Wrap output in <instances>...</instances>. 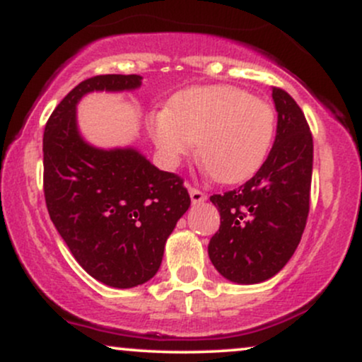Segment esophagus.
<instances>
[{
  "label": "esophagus",
  "mask_w": 362,
  "mask_h": 362,
  "mask_svg": "<svg viewBox=\"0 0 362 362\" xmlns=\"http://www.w3.org/2000/svg\"><path fill=\"white\" fill-rule=\"evenodd\" d=\"M189 194H190V199H192L194 204H199V202H204L207 199V194L202 192V190L195 189V187H189Z\"/></svg>",
  "instance_id": "34e87169"
}]
</instances>
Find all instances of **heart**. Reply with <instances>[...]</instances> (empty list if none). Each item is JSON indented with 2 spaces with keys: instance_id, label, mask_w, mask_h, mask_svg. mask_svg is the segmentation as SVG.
<instances>
[{
  "instance_id": "heart-1",
  "label": "heart",
  "mask_w": 362,
  "mask_h": 362,
  "mask_svg": "<svg viewBox=\"0 0 362 362\" xmlns=\"http://www.w3.org/2000/svg\"><path fill=\"white\" fill-rule=\"evenodd\" d=\"M148 132L168 168L194 149L207 172L221 184L255 175L271 153L277 112L271 102L230 85L194 86L178 91L165 110L146 117Z\"/></svg>"
}]
</instances>
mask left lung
<instances>
[{
    "label": "left lung",
    "mask_w": 362,
    "mask_h": 362,
    "mask_svg": "<svg viewBox=\"0 0 362 362\" xmlns=\"http://www.w3.org/2000/svg\"><path fill=\"white\" fill-rule=\"evenodd\" d=\"M277 134L267 160L247 184L211 201L221 224L211 238L209 259L238 284L271 279L300 245L310 213L313 138L305 114L286 90L272 88Z\"/></svg>",
    "instance_id": "left-lung-1"
}]
</instances>
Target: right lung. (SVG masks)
Returning a JSON list of instances; mask_svg holds the SVG:
<instances>
[{
    "label": "right lung",
    "instance_id": "1",
    "mask_svg": "<svg viewBox=\"0 0 362 362\" xmlns=\"http://www.w3.org/2000/svg\"><path fill=\"white\" fill-rule=\"evenodd\" d=\"M139 74H98L66 95L45 124L44 197L78 264L103 284L134 288L160 269L165 242L190 206L184 178L136 149L103 151L76 129V103L93 90H132Z\"/></svg>",
    "mask_w": 362,
    "mask_h": 362
}]
</instances>
